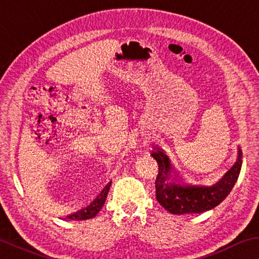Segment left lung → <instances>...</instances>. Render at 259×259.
<instances>
[{"label": "left lung", "mask_w": 259, "mask_h": 259, "mask_svg": "<svg viewBox=\"0 0 259 259\" xmlns=\"http://www.w3.org/2000/svg\"><path fill=\"white\" fill-rule=\"evenodd\" d=\"M151 155L159 164V174L155 181L157 202L169 212L176 214L203 212L218 205L233 188L242 163V152L239 148L238 161L213 186H182L170 182L171 166L168 156L160 148L152 151Z\"/></svg>", "instance_id": "1"}]
</instances>
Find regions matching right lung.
<instances>
[{"mask_svg": "<svg viewBox=\"0 0 259 259\" xmlns=\"http://www.w3.org/2000/svg\"><path fill=\"white\" fill-rule=\"evenodd\" d=\"M109 186H111V183H108L107 185L103 188V191L97 195V198H96L89 205H87V207L83 209L77 210L76 212L67 214L64 219H71V221H84V219L95 217L96 214L99 212V210L103 208L105 201H106Z\"/></svg>", "mask_w": 259, "mask_h": 259, "instance_id": "add662e5", "label": "right lung"}]
</instances>
